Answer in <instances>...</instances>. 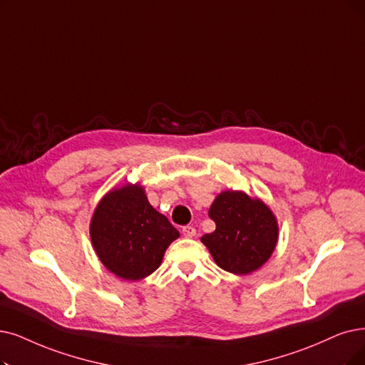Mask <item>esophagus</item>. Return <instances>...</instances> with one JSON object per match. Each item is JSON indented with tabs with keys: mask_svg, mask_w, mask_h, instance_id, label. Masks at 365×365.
<instances>
[{
	"mask_svg": "<svg viewBox=\"0 0 365 365\" xmlns=\"http://www.w3.org/2000/svg\"><path fill=\"white\" fill-rule=\"evenodd\" d=\"M182 233L187 238H193V237H196V229L193 226H184Z\"/></svg>",
	"mask_w": 365,
	"mask_h": 365,
	"instance_id": "34e87169",
	"label": "esophagus"
}]
</instances>
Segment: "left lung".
I'll list each match as a JSON object with an SVG mask.
<instances>
[{
  "label": "left lung",
  "mask_w": 365,
  "mask_h": 365,
  "mask_svg": "<svg viewBox=\"0 0 365 365\" xmlns=\"http://www.w3.org/2000/svg\"><path fill=\"white\" fill-rule=\"evenodd\" d=\"M208 215L215 230L200 238L222 269L245 275L271 257L279 241V223L259 197L241 190H225L211 203Z\"/></svg>",
  "instance_id": "1"
}]
</instances>
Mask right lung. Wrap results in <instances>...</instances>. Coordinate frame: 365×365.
I'll list each match as a JSON object with an SVG mask.
<instances>
[{
  "label": "right lung",
  "mask_w": 365,
  "mask_h": 365,
  "mask_svg": "<svg viewBox=\"0 0 365 365\" xmlns=\"http://www.w3.org/2000/svg\"><path fill=\"white\" fill-rule=\"evenodd\" d=\"M90 237L101 264L123 280L138 282L160 267L180 232L148 202L143 185L127 182L100 199Z\"/></svg>",
  "instance_id": "obj_1"
}]
</instances>
